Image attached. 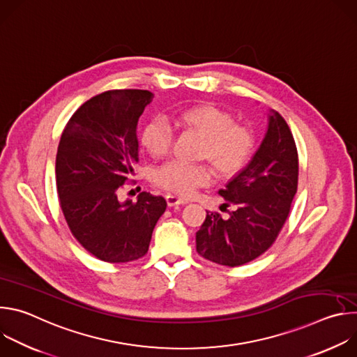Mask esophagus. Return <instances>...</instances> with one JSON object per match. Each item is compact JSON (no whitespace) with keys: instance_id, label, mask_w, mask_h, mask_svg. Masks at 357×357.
Returning a JSON list of instances; mask_svg holds the SVG:
<instances>
[{"instance_id":"34e87169","label":"esophagus","mask_w":357,"mask_h":357,"mask_svg":"<svg viewBox=\"0 0 357 357\" xmlns=\"http://www.w3.org/2000/svg\"><path fill=\"white\" fill-rule=\"evenodd\" d=\"M165 199H167V203H168L169 208L176 206V205H185V203H188L186 199H182V197L175 196V195H171V193H168V195L165 196Z\"/></svg>"}]
</instances>
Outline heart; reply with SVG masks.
<instances>
[{
  "label": "heart",
  "instance_id": "obj_1",
  "mask_svg": "<svg viewBox=\"0 0 357 357\" xmlns=\"http://www.w3.org/2000/svg\"><path fill=\"white\" fill-rule=\"evenodd\" d=\"M174 120L203 137L199 158L209 160L219 176H231L248 162L254 149L252 134L247 127L236 124L227 112L202 103L181 109ZM172 139L169 124L160 119L148 123L139 137L142 148L154 158L168 154ZM211 178L212 171L208 165L178 160L167 162L154 174L155 185L179 196L192 195L199 186L209 183Z\"/></svg>",
  "mask_w": 357,
  "mask_h": 357
}]
</instances>
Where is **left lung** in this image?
Masks as SVG:
<instances>
[{"mask_svg": "<svg viewBox=\"0 0 357 357\" xmlns=\"http://www.w3.org/2000/svg\"><path fill=\"white\" fill-rule=\"evenodd\" d=\"M266 135L252 155L219 195L225 208L236 206L223 219L208 212L196 233V251L216 264L236 267L257 259L275 241L298 188V152L292 132L275 110L267 114Z\"/></svg>", "mask_w": 357, "mask_h": 357, "instance_id": "1", "label": "left lung"}]
</instances>
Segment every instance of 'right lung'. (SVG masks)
<instances>
[{
    "label": "right lung",
    "instance_id": "add662e5",
    "mask_svg": "<svg viewBox=\"0 0 357 357\" xmlns=\"http://www.w3.org/2000/svg\"><path fill=\"white\" fill-rule=\"evenodd\" d=\"M148 90H110L82 105L68 121L56 154L61 208L75 238L98 260L144 257L167 209L162 196L141 192L120 202L119 189L138 162L137 124Z\"/></svg>",
    "mask_w": 357,
    "mask_h": 357
}]
</instances>
